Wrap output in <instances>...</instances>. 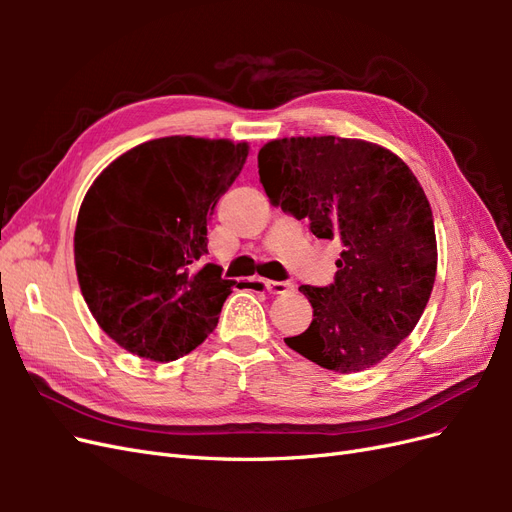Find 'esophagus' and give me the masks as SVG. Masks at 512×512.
I'll return each instance as SVG.
<instances>
[{
  "label": "esophagus",
  "mask_w": 512,
  "mask_h": 512,
  "mask_svg": "<svg viewBox=\"0 0 512 512\" xmlns=\"http://www.w3.org/2000/svg\"><path fill=\"white\" fill-rule=\"evenodd\" d=\"M265 288H267L271 294H288V292H292V290H294V284H290V282H273V280H269V282H265Z\"/></svg>",
  "instance_id": "1"
}]
</instances>
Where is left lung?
Masks as SVG:
<instances>
[{
	"label": "left lung",
	"mask_w": 512,
	"mask_h": 512,
	"mask_svg": "<svg viewBox=\"0 0 512 512\" xmlns=\"http://www.w3.org/2000/svg\"><path fill=\"white\" fill-rule=\"evenodd\" d=\"M258 175L275 207L344 245L331 286L299 288L314 320L284 342L337 374L378 365L412 333L436 282L421 183L393 151L339 136L277 138L258 151Z\"/></svg>",
	"instance_id": "left-lung-1"
}]
</instances>
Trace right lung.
<instances>
[{
    "label": "right lung",
    "mask_w": 512,
    "mask_h": 512,
    "mask_svg": "<svg viewBox=\"0 0 512 512\" xmlns=\"http://www.w3.org/2000/svg\"><path fill=\"white\" fill-rule=\"evenodd\" d=\"M247 151L226 138H156L108 164L87 190L76 277L89 312L123 350L168 363L215 329L232 282L198 260L209 254V215Z\"/></svg>",
    "instance_id": "obj_1"
}]
</instances>
